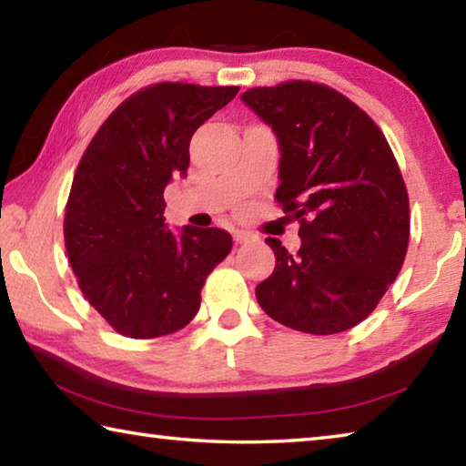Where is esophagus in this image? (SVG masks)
I'll return each mask as SVG.
<instances>
[{
  "label": "esophagus",
  "instance_id": "obj_1",
  "mask_svg": "<svg viewBox=\"0 0 466 466\" xmlns=\"http://www.w3.org/2000/svg\"><path fill=\"white\" fill-rule=\"evenodd\" d=\"M250 240V234L248 232H242V230H236L234 232V242L236 244H244V242H248Z\"/></svg>",
  "mask_w": 466,
  "mask_h": 466
}]
</instances>
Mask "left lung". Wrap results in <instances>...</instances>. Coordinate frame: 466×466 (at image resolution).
Returning <instances> with one entry per match:
<instances>
[{
    "label": "left lung",
    "mask_w": 466,
    "mask_h": 466,
    "mask_svg": "<svg viewBox=\"0 0 466 466\" xmlns=\"http://www.w3.org/2000/svg\"><path fill=\"white\" fill-rule=\"evenodd\" d=\"M242 100L279 139L275 201L298 219L302 247L278 238L273 273L257 299L273 320L310 335L360 325L403 267L409 195L380 127L325 84L289 80Z\"/></svg>",
    "instance_id": "1"
}]
</instances>
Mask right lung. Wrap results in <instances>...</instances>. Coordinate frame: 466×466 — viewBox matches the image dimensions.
Listing matches in <instances>:
<instances>
[{"mask_svg": "<svg viewBox=\"0 0 466 466\" xmlns=\"http://www.w3.org/2000/svg\"><path fill=\"white\" fill-rule=\"evenodd\" d=\"M238 86L160 82L123 100L86 147L63 236L86 299L116 333H177L199 310L208 275L232 250L219 228L164 226V188L185 177L193 133Z\"/></svg>", "mask_w": 466, "mask_h": 466, "instance_id": "right-lung-1", "label": "right lung"}]
</instances>
